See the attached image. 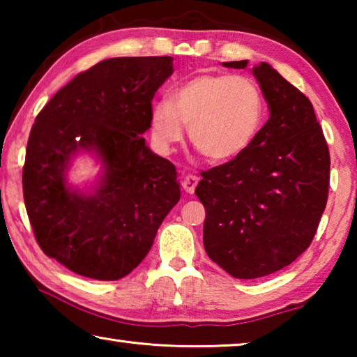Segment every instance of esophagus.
Listing matches in <instances>:
<instances>
[{
    "mask_svg": "<svg viewBox=\"0 0 357 357\" xmlns=\"http://www.w3.org/2000/svg\"><path fill=\"white\" fill-rule=\"evenodd\" d=\"M198 184V178L195 176V174H189V176H185L183 179V189L187 192V193H193L195 192V187Z\"/></svg>",
    "mask_w": 357,
    "mask_h": 357,
    "instance_id": "34e87169",
    "label": "esophagus"
}]
</instances>
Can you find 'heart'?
Returning <instances> with one entry per match:
<instances>
[{
	"label": "heart",
	"mask_w": 357,
	"mask_h": 357,
	"mask_svg": "<svg viewBox=\"0 0 357 357\" xmlns=\"http://www.w3.org/2000/svg\"><path fill=\"white\" fill-rule=\"evenodd\" d=\"M263 114V94L250 77L202 74L153 107L151 135L157 148L170 153L189 126L193 146L211 162H225L250 148Z\"/></svg>",
	"instance_id": "obj_1"
}]
</instances>
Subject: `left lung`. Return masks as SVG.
<instances>
[{"label":"left lung","mask_w":357,"mask_h":357,"mask_svg":"<svg viewBox=\"0 0 357 357\" xmlns=\"http://www.w3.org/2000/svg\"><path fill=\"white\" fill-rule=\"evenodd\" d=\"M222 64L245 69L249 61ZM252 72L269 119L249 149L203 172L195 189L206 209L204 250L234 279L291 264L315 236L329 189V149L312 102L271 64Z\"/></svg>","instance_id":"8db88e82"}]
</instances>
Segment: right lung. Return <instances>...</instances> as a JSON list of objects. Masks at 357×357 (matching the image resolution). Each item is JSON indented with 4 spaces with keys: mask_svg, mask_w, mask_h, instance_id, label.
<instances>
[{
    "mask_svg": "<svg viewBox=\"0 0 357 357\" xmlns=\"http://www.w3.org/2000/svg\"><path fill=\"white\" fill-rule=\"evenodd\" d=\"M172 74V56L104 59L72 78L36 118L23 198L42 252L72 273L123 279L148 255L179 202L176 168L142 137L154 94ZM83 152L101 164L88 190L67 181Z\"/></svg>",
    "mask_w": 357,
    "mask_h": 357,
    "instance_id": "1",
    "label": "right lung"
}]
</instances>
